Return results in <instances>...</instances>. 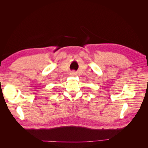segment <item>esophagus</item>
I'll return each mask as SVG.
<instances>
[{
  "label": "esophagus",
  "instance_id": "obj_1",
  "mask_svg": "<svg viewBox=\"0 0 148 148\" xmlns=\"http://www.w3.org/2000/svg\"><path fill=\"white\" fill-rule=\"evenodd\" d=\"M71 76H77V72H76L75 71L71 72Z\"/></svg>",
  "mask_w": 148,
  "mask_h": 148
}]
</instances>
